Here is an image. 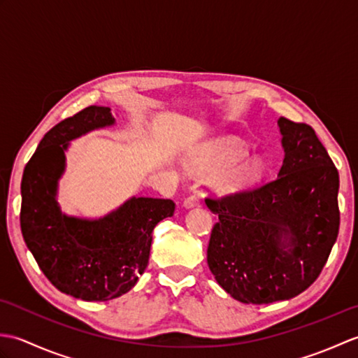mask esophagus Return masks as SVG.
Instances as JSON below:
<instances>
[{
	"label": "esophagus",
	"instance_id": "esophagus-1",
	"mask_svg": "<svg viewBox=\"0 0 358 358\" xmlns=\"http://www.w3.org/2000/svg\"><path fill=\"white\" fill-rule=\"evenodd\" d=\"M200 203H201L200 196L196 195V194H192V195L186 196L183 204H185V208H195V206H200Z\"/></svg>",
	"mask_w": 358,
	"mask_h": 358
}]
</instances>
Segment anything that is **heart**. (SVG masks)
I'll list each match as a JSON object with an SVG mask.
<instances>
[{
    "instance_id": "1",
    "label": "heart",
    "mask_w": 358,
    "mask_h": 358,
    "mask_svg": "<svg viewBox=\"0 0 358 358\" xmlns=\"http://www.w3.org/2000/svg\"><path fill=\"white\" fill-rule=\"evenodd\" d=\"M248 148L235 138L220 140L200 158L201 169L208 172L223 171L218 175L217 186L224 192H238L255 186L263 178L264 166L258 158H242Z\"/></svg>"
}]
</instances>
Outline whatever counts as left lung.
Returning <instances> with one entry per match:
<instances>
[{"instance_id": "obj_1", "label": "left lung", "mask_w": 358, "mask_h": 358, "mask_svg": "<svg viewBox=\"0 0 358 358\" xmlns=\"http://www.w3.org/2000/svg\"><path fill=\"white\" fill-rule=\"evenodd\" d=\"M283 166L262 186L204 199L218 215L208 264L250 305L289 300L320 275L340 227L338 171L313 127L280 117Z\"/></svg>"}]
</instances>
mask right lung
<instances>
[{"mask_svg":"<svg viewBox=\"0 0 358 358\" xmlns=\"http://www.w3.org/2000/svg\"><path fill=\"white\" fill-rule=\"evenodd\" d=\"M112 123L110 109L101 106L59 121L43 136L21 180L22 238L58 291L86 301L112 300L131 291L149 263L152 231L175 212L172 200L144 196L95 222L59 212L55 191L67 143Z\"/></svg>","mask_w":358,"mask_h":358,"instance_id":"right-lung-1","label":"right lung"}]
</instances>
